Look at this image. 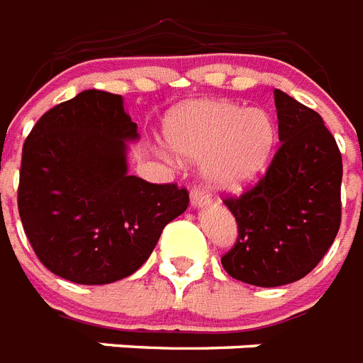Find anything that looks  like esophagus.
Masks as SVG:
<instances>
[{
	"label": "esophagus",
	"instance_id": "34e87169",
	"mask_svg": "<svg viewBox=\"0 0 363 363\" xmlns=\"http://www.w3.org/2000/svg\"><path fill=\"white\" fill-rule=\"evenodd\" d=\"M190 201H192V205H205L209 203L211 201V194L209 190H205L203 186H199V184H196V186L190 190Z\"/></svg>",
	"mask_w": 363,
	"mask_h": 363
}]
</instances>
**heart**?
Wrapping results in <instances>:
<instances>
[{
  "label": "heart",
  "mask_w": 363,
  "mask_h": 363,
  "mask_svg": "<svg viewBox=\"0 0 363 363\" xmlns=\"http://www.w3.org/2000/svg\"><path fill=\"white\" fill-rule=\"evenodd\" d=\"M165 137L182 156H205V175L213 184L239 188L258 175L269 158L275 125L262 109L209 99L171 113Z\"/></svg>",
  "instance_id": "obj_1"
}]
</instances>
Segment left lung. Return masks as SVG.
<instances>
[{
    "label": "left lung",
    "mask_w": 363,
    "mask_h": 363,
    "mask_svg": "<svg viewBox=\"0 0 363 363\" xmlns=\"http://www.w3.org/2000/svg\"><path fill=\"white\" fill-rule=\"evenodd\" d=\"M279 148L258 181L224 196L238 239L222 265L238 281L281 286L315 269L341 226L343 160L316 111L275 90Z\"/></svg>",
    "instance_id": "1"
}]
</instances>
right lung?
<instances>
[{
    "label": "right lung",
    "instance_id": "1",
    "mask_svg": "<svg viewBox=\"0 0 363 363\" xmlns=\"http://www.w3.org/2000/svg\"><path fill=\"white\" fill-rule=\"evenodd\" d=\"M137 124L118 94L84 90L35 122L22 147L18 213L41 264L77 284L135 273L188 190L128 175L125 141Z\"/></svg>",
    "mask_w": 363,
    "mask_h": 363
}]
</instances>
